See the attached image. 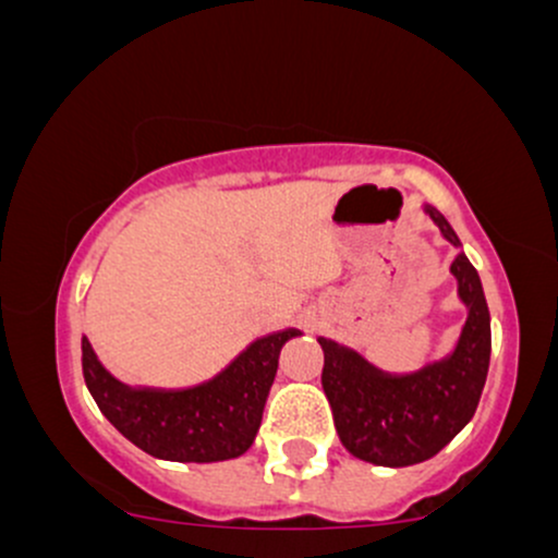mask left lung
I'll return each instance as SVG.
<instances>
[{
	"label": "left lung",
	"mask_w": 558,
	"mask_h": 558,
	"mask_svg": "<svg viewBox=\"0 0 558 558\" xmlns=\"http://www.w3.org/2000/svg\"><path fill=\"white\" fill-rule=\"evenodd\" d=\"M453 246H462L438 209L425 207ZM466 323L453 351L417 373L390 375L360 351L330 338L323 345V390L338 438L351 457L377 466H409L435 457L475 414L490 364V315L475 267L457 254L451 262Z\"/></svg>",
	"instance_id": "obj_1"
}]
</instances>
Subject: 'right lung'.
I'll return each mask as SVG.
<instances>
[{
  "label": "right lung",
  "mask_w": 558,
  "mask_h": 558,
  "mask_svg": "<svg viewBox=\"0 0 558 558\" xmlns=\"http://www.w3.org/2000/svg\"><path fill=\"white\" fill-rule=\"evenodd\" d=\"M296 336H301L296 328L262 336L213 380L178 390L125 386L101 367L83 336V380L99 412L149 457L165 462H226L246 453L257 438L280 349Z\"/></svg>",
  "instance_id": "obj_1"
}]
</instances>
